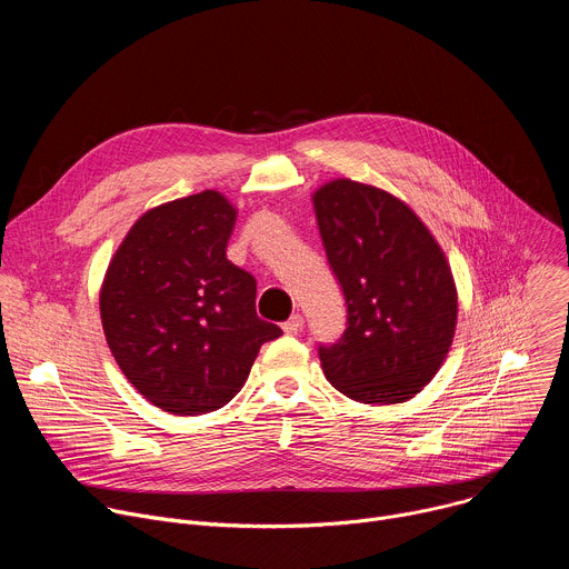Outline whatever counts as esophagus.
<instances>
[{
  "label": "esophagus",
  "mask_w": 569,
  "mask_h": 569,
  "mask_svg": "<svg viewBox=\"0 0 569 569\" xmlns=\"http://www.w3.org/2000/svg\"><path fill=\"white\" fill-rule=\"evenodd\" d=\"M281 329H283L286 336H297V333H301V329H303V317H301V315H292L288 321L281 323Z\"/></svg>",
  "instance_id": "1"
}]
</instances>
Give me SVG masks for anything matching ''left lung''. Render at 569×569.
<instances>
[{
	"instance_id": "8db88e82",
	"label": "left lung",
	"mask_w": 569,
	"mask_h": 569,
	"mask_svg": "<svg viewBox=\"0 0 569 569\" xmlns=\"http://www.w3.org/2000/svg\"><path fill=\"white\" fill-rule=\"evenodd\" d=\"M347 329L319 345L329 382L358 402H405L439 371L457 327V290L435 236L398 198L353 180L312 196Z\"/></svg>"
}]
</instances>
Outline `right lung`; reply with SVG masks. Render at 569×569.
I'll list each match as a JSON object with an SVG mask.
<instances>
[{
    "label": "right lung",
    "mask_w": 569,
    "mask_h": 569,
    "mask_svg": "<svg viewBox=\"0 0 569 569\" xmlns=\"http://www.w3.org/2000/svg\"><path fill=\"white\" fill-rule=\"evenodd\" d=\"M236 209L202 191L146 211L101 288L108 347L159 410L193 417L227 405L261 345L283 331L257 315V279L227 261Z\"/></svg>",
    "instance_id": "1"
}]
</instances>
